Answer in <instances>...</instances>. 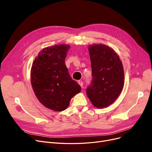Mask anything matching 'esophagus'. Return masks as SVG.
I'll list each match as a JSON object with an SVG mask.
<instances>
[{"instance_id":"obj_1","label":"esophagus","mask_w":152,"mask_h":152,"mask_svg":"<svg viewBox=\"0 0 152 152\" xmlns=\"http://www.w3.org/2000/svg\"><path fill=\"white\" fill-rule=\"evenodd\" d=\"M78 84L80 85V86L81 87H83V83L81 81H78Z\"/></svg>"}]
</instances>
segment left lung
<instances>
[{
  "label": "left lung",
  "instance_id": "8db88e82",
  "mask_svg": "<svg viewBox=\"0 0 152 152\" xmlns=\"http://www.w3.org/2000/svg\"><path fill=\"white\" fill-rule=\"evenodd\" d=\"M92 68L91 84L86 93L92 104L105 108L116 100L124 86V73L121 60L115 50L104 44L88 47Z\"/></svg>",
  "mask_w": 152,
  "mask_h": 152
}]
</instances>
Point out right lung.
<instances>
[{"mask_svg": "<svg viewBox=\"0 0 152 152\" xmlns=\"http://www.w3.org/2000/svg\"><path fill=\"white\" fill-rule=\"evenodd\" d=\"M68 44L47 47L38 53L31 69L32 87L38 100L46 108L62 111L81 88L69 75L65 65Z\"/></svg>", "mask_w": 152, "mask_h": 152, "instance_id": "add662e5", "label": "right lung"}]
</instances>
